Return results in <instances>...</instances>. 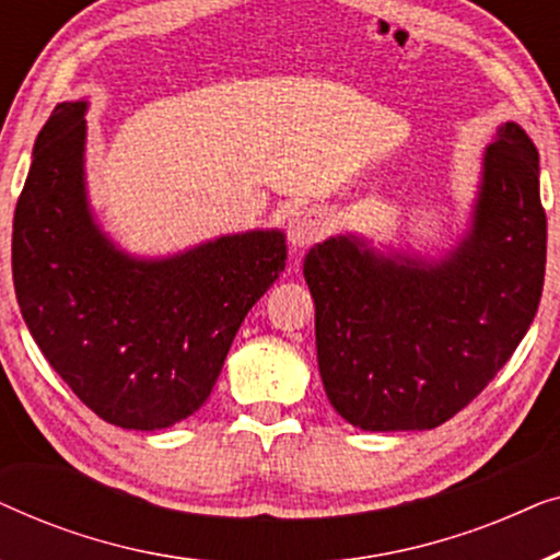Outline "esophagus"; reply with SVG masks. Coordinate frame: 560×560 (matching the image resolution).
I'll return each mask as SVG.
<instances>
[{
    "mask_svg": "<svg viewBox=\"0 0 560 560\" xmlns=\"http://www.w3.org/2000/svg\"><path fill=\"white\" fill-rule=\"evenodd\" d=\"M328 232V217L318 206L295 211L288 221V240L293 247H308V244L324 240Z\"/></svg>",
    "mask_w": 560,
    "mask_h": 560,
    "instance_id": "34e87169",
    "label": "esophagus"
}]
</instances>
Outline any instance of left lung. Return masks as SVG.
Listing matches in <instances>:
<instances>
[{
    "mask_svg": "<svg viewBox=\"0 0 560 560\" xmlns=\"http://www.w3.org/2000/svg\"><path fill=\"white\" fill-rule=\"evenodd\" d=\"M538 150L515 121L485 150L471 229L441 259L354 234L305 255L318 370L362 431H428L466 408L523 341L546 275Z\"/></svg>",
    "mask_w": 560,
    "mask_h": 560,
    "instance_id": "obj_1",
    "label": "left lung"
}]
</instances>
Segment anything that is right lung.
Masks as SVG:
<instances>
[{
    "label": "right lung",
    "instance_id": "add662e5",
    "mask_svg": "<svg viewBox=\"0 0 560 560\" xmlns=\"http://www.w3.org/2000/svg\"><path fill=\"white\" fill-rule=\"evenodd\" d=\"M86 106L58 104L35 140L12 224L14 293L86 408L158 431L211 395L244 316L285 270V234H229L163 259L117 249L89 209Z\"/></svg>",
    "mask_w": 560,
    "mask_h": 560
}]
</instances>
